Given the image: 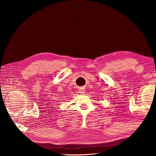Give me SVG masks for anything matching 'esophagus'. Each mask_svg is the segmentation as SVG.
Returning <instances> with one entry per match:
<instances>
[{"label": "esophagus", "instance_id": "esophagus-1", "mask_svg": "<svg viewBox=\"0 0 156 156\" xmlns=\"http://www.w3.org/2000/svg\"><path fill=\"white\" fill-rule=\"evenodd\" d=\"M79 91V93H81V94H84V93H85V90H84V88H80Z\"/></svg>", "mask_w": 156, "mask_h": 156}]
</instances>
